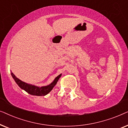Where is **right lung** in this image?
Wrapping results in <instances>:
<instances>
[{
	"instance_id": "1",
	"label": "right lung",
	"mask_w": 128,
	"mask_h": 128,
	"mask_svg": "<svg viewBox=\"0 0 128 128\" xmlns=\"http://www.w3.org/2000/svg\"><path fill=\"white\" fill-rule=\"evenodd\" d=\"M11 74L12 77H13V79L14 80L16 83L17 84V85L20 87L22 90H25L26 92L28 93L31 94V95L33 96H44L46 94H48L50 91L52 90L54 87L56 85L58 81L62 76V74H59L58 76L56 78H55L54 82H52L48 86H42V87H38L36 86L27 83L22 81V80L19 79L13 74V73L11 72Z\"/></svg>"
}]
</instances>
